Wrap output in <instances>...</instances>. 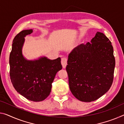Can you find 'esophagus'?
Returning <instances> with one entry per match:
<instances>
[{
	"instance_id": "34e87169",
	"label": "esophagus",
	"mask_w": 124,
	"mask_h": 124,
	"mask_svg": "<svg viewBox=\"0 0 124 124\" xmlns=\"http://www.w3.org/2000/svg\"><path fill=\"white\" fill-rule=\"evenodd\" d=\"M61 63L63 68H65L67 64V59L66 57H62L61 58Z\"/></svg>"
}]
</instances>
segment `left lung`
Wrapping results in <instances>:
<instances>
[{
	"instance_id": "1",
	"label": "left lung",
	"mask_w": 124,
	"mask_h": 124,
	"mask_svg": "<svg viewBox=\"0 0 124 124\" xmlns=\"http://www.w3.org/2000/svg\"><path fill=\"white\" fill-rule=\"evenodd\" d=\"M69 87L77 99L90 102L101 97L113 83L115 60L111 41L97 32L91 42L82 44L68 56Z\"/></svg>"
}]
</instances>
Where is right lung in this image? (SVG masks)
Masks as SVG:
<instances>
[{"label": "right lung", "instance_id": "right-lung-1", "mask_svg": "<svg viewBox=\"0 0 124 124\" xmlns=\"http://www.w3.org/2000/svg\"><path fill=\"white\" fill-rule=\"evenodd\" d=\"M32 29L21 31L14 39L10 54V77L15 89L27 99L41 101L50 95L57 72L62 68L61 58L50 60L41 57L29 61L22 54L24 37Z\"/></svg>", "mask_w": 124, "mask_h": 124}]
</instances>
